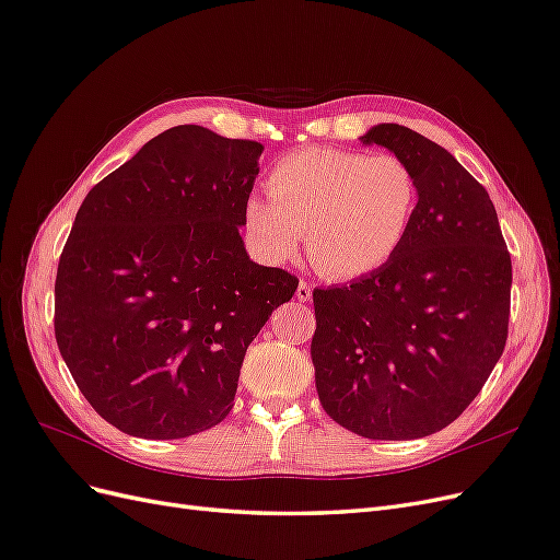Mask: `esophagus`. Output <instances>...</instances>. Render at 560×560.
<instances>
[{"label": "esophagus", "mask_w": 560, "mask_h": 560, "mask_svg": "<svg viewBox=\"0 0 560 560\" xmlns=\"http://www.w3.org/2000/svg\"><path fill=\"white\" fill-rule=\"evenodd\" d=\"M296 299H299V301H311V299H313V287H311V282H306V280L299 282V287H296Z\"/></svg>", "instance_id": "1"}]
</instances>
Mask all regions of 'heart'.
Masks as SVG:
<instances>
[{
    "label": "heart",
    "mask_w": 560,
    "mask_h": 560,
    "mask_svg": "<svg viewBox=\"0 0 560 560\" xmlns=\"http://www.w3.org/2000/svg\"><path fill=\"white\" fill-rule=\"evenodd\" d=\"M252 194L243 224L268 259L284 261L306 235L311 266L329 280L374 273L401 249L418 212V179L393 154L311 147L280 159Z\"/></svg>",
    "instance_id": "heart-1"
}]
</instances>
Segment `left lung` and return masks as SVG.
<instances>
[{
  "label": "left lung",
  "mask_w": 560,
  "mask_h": 560,
  "mask_svg": "<svg viewBox=\"0 0 560 560\" xmlns=\"http://www.w3.org/2000/svg\"><path fill=\"white\" fill-rule=\"evenodd\" d=\"M362 142L411 167L418 212L385 266L313 292L315 387L341 428L418 439L451 425L498 364L512 257L493 200L444 147L399 124H378Z\"/></svg>",
  "instance_id": "left-lung-1"
}]
</instances>
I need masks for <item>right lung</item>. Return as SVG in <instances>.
Wrapping results in <instances>:
<instances>
[{
  "label": "right lung",
  "instance_id": "obj_1",
  "mask_svg": "<svg viewBox=\"0 0 560 560\" xmlns=\"http://www.w3.org/2000/svg\"><path fill=\"white\" fill-rule=\"evenodd\" d=\"M264 147L175 126L83 198L56 276V341L93 409L142 439L210 430L247 346L299 280L249 261Z\"/></svg>",
  "mask_w": 560,
  "mask_h": 560
}]
</instances>
